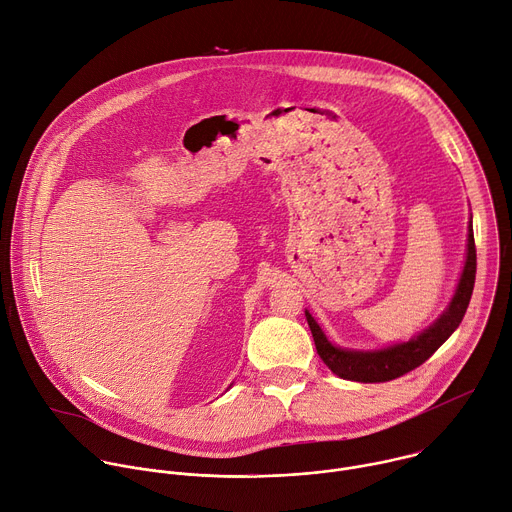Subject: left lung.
Masks as SVG:
<instances>
[{
	"label": "left lung",
	"instance_id": "obj_1",
	"mask_svg": "<svg viewBox=\"0 0 512 512\" xmlns=\"http://www.w3.org/2000/svg\"><path fill=\"white\" fill-rule=\"evenodd\" d=\"M474 278H476V248H474V232H472V218H470L466 260H464V268L458 278L454 296L448 302L446 311L428 329L414 335L410 341L393 343L389 347L369 349V351L345 349L329 341V337L325 335V331L309 311H304V317L309 321L319 357L335 375H339L341 379L359 381V383L391 381L395 377L405 375L407 371L420 367L424 361H428L438 351V347H442L448 341V337L458 329L474 290Z\"/></svg>",
	"mask_w": 512,
	"mask_h": 512
}]
</instances>
